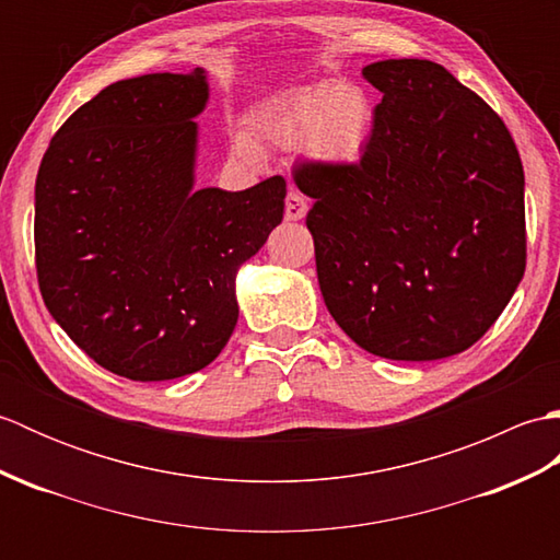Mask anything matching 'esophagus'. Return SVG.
Listing matches in <instances>:
<instances>
[{
  "mask_svg": "<svg viewBox=\"0 0 560 560\" xmlns=\"http://www.w3.org/2000/svg\"><path fill=\"white\" fill-rule=\"evenodd\" d=\"M305 213H307V201L303 199L301 192H295L291 187L287 195V213H283V217H287V221H301L305 219Z\"/></svg>",
  "mask_w": 560,
  "mask_h": 560,
  "instance_id": "esophagus-1",
  "label": "esophagus"
}]
</instances>
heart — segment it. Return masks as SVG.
Here are the masks:
<instances>
[{"label": "heart", "mask_w": 560, "mask_h": 560, "mask_svg": "<svg viewBox=\"0 0 560 560\" xmlns=\"http://www.w3.org/2000/svg\"><path fill=\"white\" fill-rule=\"evenodd\" d=\"M375 125L373 101L349 81L301 89L261 115L259 135L269 144L295 149L307 144L313 156L327 165H353L363 159ZM235 156L257 159V144L249 135L235 132L231 139Z\"/></svg>", "instance_id": "1"}]
</instances>
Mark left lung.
<instances>
[{
    "label": "left lung",
    "instance_id": "1",
    "mask_svg": "<svg viewBox=\"0 0 560 560\" xmlns=\"http://www.w3.org/2000/svg\"><path fill=\"white\" fill-rule=\"evenodd\" d=\"M383 93L353 165L303 163L319 291L368 353L438 361L479 341L525 273V173L477 93L431 59L363 67Z\"/></svg>",
    "mask_w": 560,
    "mask_h": 560
}]
</instances>
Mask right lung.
Wrapping results in <instances>:
<instances>
[{"label": "right lung", "instance_id": "right-lung-1", "mask_svg": "<svg viewBox=\"0 0 560 560\" xmlns=\"http://www.w3.org/2000/svg\"><path fill=\"white\" fill-rule=\"evenodd\" d=\"M207 71L110 83L59 127L35 180L47 311L105 371L197 373L237 323L235 277L283 219L287 180L195 189Z\"/></svg>", "mask_w": 560, "mask_h": 560}]
</instances>
